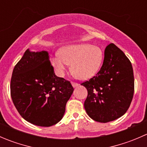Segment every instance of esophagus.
<instances>
[{
	"label": "esophagus",
	"mask_w": 147,
	"mask_h": 147,
	"mask_svg": "<svg viewBox=\"0 0 147 147\" xmlns=\"http://www.w3.org/2000/svg\"><path fill=\"white\" fill-rule=\"evenodd\" d=\"M72 85L73 87H76L79 85V84H78V83H76V82H72Z\"/></svg>",
	"instance_id": "1"
}]
</instances>
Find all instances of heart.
Here are the masks:
<instances>
[{"label": "heart", "instance_id": "b5f03b06", "mask_svg": "<svg viewBox=\"0 0 147 147\" xmlns=\"http://www.w3.org/2000/svg\"><path fill=\"white\" fill-rule=\"evenodd\" d=\"M104 55L101 48L89 43L75 44L63 47L52 59V65L56 73L64 76L69 64L76 77L87 80L98 72L103 63Z\"/></svg>", "mask_w": 147, "mask_h": 147}]
</instances>
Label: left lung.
Segmentation results:
<instances>
[{
  "mask_svg": "<svg viewBox=\"0 0 147 147\" xmlns=\"http://www.w3.org/2000/svg\"><path fill=\"white\" fill-rule=\"evenodd\" d=\"M81 84L87 90L84 106L89 117L98 122L114 121L126 113L134 95L131 62L115 44H109L98 73Z\"/></svg>",
  "mask_w": 147,
  "mask_h": 147,
  "instance_id": "1",
  "label": "left lung"
}]
</instances>
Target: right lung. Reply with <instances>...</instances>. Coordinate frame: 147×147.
Segmentation results:
<instances>
[{"label":"right lung","instance_id":"obj_1","mask_svg":"<svg viewBox=\"0 0 147 147\" xmlns=\"http://www.w3.org/2000/svg\"><path fill=\"white\" fill-rule=\"evenodd\" d=\"M74 89L69 81L55 75L47 51L28 49L13 69L10 94L22 117L40 127L62 119Z\"/></svg>","mask_w":147,"mask_h":147}]
</instances>
